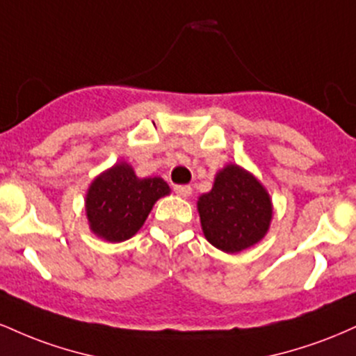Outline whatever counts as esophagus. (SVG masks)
<instances>
[{
  "mask_svg": "<svg viewBox=\"0 0 356 356\" xmlns=\"http://www.w3.org/2000/svg\"><path fill=\"white\" fill-rule=\"evenodd\" d=\"M175 194H179L181 197H189L192 194V187L191 186H174Z\"/></svg>",
  "mask_w": 356,
  "mask_h": 356,
  "instance_id": "34e87169",
  "label": "esophagus"
}]
</instances>
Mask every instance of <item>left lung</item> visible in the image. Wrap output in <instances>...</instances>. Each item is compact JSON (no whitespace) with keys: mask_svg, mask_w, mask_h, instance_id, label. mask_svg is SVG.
Listing matches in <instances>:
<instances>
[{"mask_svg":"<svg viewBox=\"0 0 356 356\" xmlns=\"http://www.w3.org/2000/svg\"><path fill=\"white\" fill-rule=\"evenodd\" d=\"M206 239L224 252L252 248L268 234L273 201L254 174L238 164H227L214 177V186L197 201Z\"/></svg>","mask_w":356,"mask_h":356,"instance_id":"8db88e82","label":"left lung"}]
</instances>
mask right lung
I'll list each match as a JSON object with an SVG mask.
<instances>
[{"label":"right lung","mask_w":356,"mask_h":356,"mask_svg":"<svg viewBox=\"0 0 356 356\" xmlns=\"http://www.w3.org/2000/svg\"><path fill=\"white\" fill-rule=\"evenodd\" d=\"M170 194L162 177L140 179L134 167L118 162L97 175L85 195L88 227L107 243H122L144 226L154 204Z\"/></svg>","instance_id":"right-lung-1"}]
</instances>
